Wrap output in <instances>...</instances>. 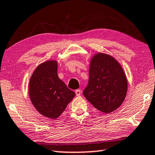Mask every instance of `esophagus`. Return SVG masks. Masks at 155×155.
I'll list each match as a JSON object with an SVG mask.
<instances>
[{
  "instance_id": "esophagus-1",
  "label": "esophagus",
  "mask_w": 155,
  "mask_h": 155,
  "mask_svg": "<svg viewBox=\"0 0 155 155\" xmlns=\"http://www.w3.org/2000/svg\"><path fill=\"white\" fill-rule=\"evenodd\" d=\"M75 93H76V95L77 96H80L81 95V90H77L75 91Z\"/></svg>"
}]
</instances>
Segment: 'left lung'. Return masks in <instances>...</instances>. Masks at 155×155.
Instances as JSON below:
<instances>
[{
	"label": "left lung",
	"mask_w": 155,
	"mask_h": 155,
	"mask_svg": "<svg viewBox=\"0 0 155 155\" xmlns=\"http://www.w3.org/2000/svg\"><path fill=\"white\" fill-rule=\"evenodd\" d=\"M89 82L83 96L105 114L117 109L127 92V79L121 65L114 57L104 53L95 54L90 61Z\"/></svg>",
	"instance_id": "obj_1"
}]
</instances>
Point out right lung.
<instances>
[{"label":"right lung","instance_id":"obj_1","mask_svg":"<svg viewBox=\"0 0 155 155\" xmlns=\"http://www.w3.org/2000/svg\"><path fill=\"white\" fill-rule=\"evenodd\" d=\"M29 96L40 114L56 119L75 96L57 75V61H47L37 67L29 82Z\"/></svg>","mask_w":155,"mask_h":155}]
</instances>
